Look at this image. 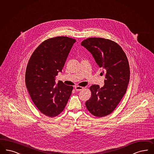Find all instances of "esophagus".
Returning <instances> with one entry per match:
<instances>
[{"label":"esophagus","instance_id":"34e87169","mask_svg":"<svg viewBox=\"0 0 154 154\" xmlns=\"http://www.w3.org/2000/svg\"><path fill=\"white\" fill-rule=\"evenodd\" d=\"M75 89L76 91H81V90H82L83 89V87H80V86H76V87H75Z\"/></svg>","mask_w":154,"mask_h":154}]
</instances>
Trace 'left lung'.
Masks as SVG:
<instances>
[{
	"mask_svg": "<svg viewBox=\"0 0 154 154\" xmlns=\"http://www.w3.org/2000/svg\"><path fill=\"white\" fill-rule=\"evenodd\" d=\"M81 45L91 53L105 75L103 87H90L91 97L86 107L95 116H105L114 111L127 91L130 72L127 58L121 47L109 39L90 38Z\"/></svg>",
	"mask_w": 154,
	"mask_h": 154,
	"instance_id": "8db88e82",
	"label": "left lung"
}]
</instances>
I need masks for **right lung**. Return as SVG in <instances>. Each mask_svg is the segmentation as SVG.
Returning a JSON list of instances; mask_svg holds the SVG:
<instances>
[{"mask_svg":"<svg viewBox=\"0 0 154 154\" xmlns=\"http://www.w3.org/2000/svg\"><path fill=\"white\" fill-rule=\"evenodd\" d=\"M76 42L67 36H57L44 41L29 60L25 81L29 94L42 114L54 117L65 108L73 87L60 80L56 84V76L64 66L69 51Z\"/></svg>","mask_w":154,"mask_h":154,"instance_id":"obj_1","label":"right lung"}]
</instances>
